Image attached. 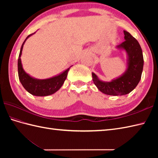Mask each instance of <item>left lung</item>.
Listing matches in <instances>:
<instances>
[{
  "label": "left lung",
  "instance_id": "1",
  "mask_svg": "<svg viewBox=\"0 0 158 158\" xmlns=\"http://www.w3.org/2000/svg\"><path fill=\"white\" fill-rule=\"evenodd\" d=\"M125 41L117 46L125 49L128 55L127 69L123 75L110 82L100 81L92 73L94 83L100 92L110 96H122L131 92L138 85L143 69L144 60L141 48L137 40L128 32L123 31Z\"/></svg>",
  "mask_w": 158,
  "mask_h": 158
}]
</instances>
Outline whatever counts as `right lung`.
<instances>
[{"label":"right lung","instance_id":"1","mask_svg":"<svg viewBox=\"0 0 158 158\" xmlns=\"http://www.w3.org/2000/svg\"><path fill=\"white\" fill-rule=\"evenodd\" d=\"M32 34L29 35L25 41H23L21 49H20L18 61V76L20 82L23 88L26 91H28L31 94L36 96H46L53 94V93L58 91L63 85L64 82L66 80V78L68 75L69 69L66 70L60 75L53 77L52 78L47 79H36L31 77L28 75L27 73L23 70L22 68L21 59L20 57L22 55V51L23 44L30 36Z\"/></svg>","mask_w":158,"mask_h":158}]
</instances>
